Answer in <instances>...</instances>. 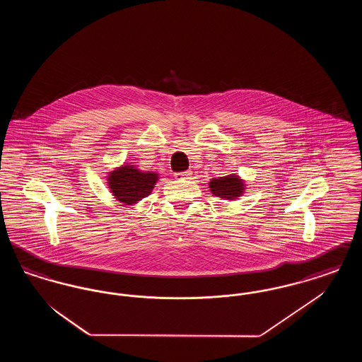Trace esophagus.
I'll return each instance as SVG.
<instances>
[{"label":"esophagus","mask_w":362,"mask_h":362,"mask_svg":"<svg viewBox=\"0 0 362 362\" xmlns=\"http://www.w3.org/2000/svg\"><path fill=\"white\" fill-rule=\"evenodd\" d=\"M192 173L191 171H185V173H175V179L180 180V179H189Z\"/></svg>","instance_id":"1"}]
</instances>
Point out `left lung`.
I'll list each match as a JSON object with an SVG mask.
<instances>
[{
	"label": "left lung",
	"mask_w": 362,
	"mask_h": 362,
	"mask_svg": "<svg viewBox=\"0 0 362 362\" xmlns=\"http://www.w3.org/2000/svg\"><path fill=\"white\" fill-rule=\"evenodd\" d=\"M209 186H210V191L214 195L225 199H236L238 197H240L244 189L243 182L239 179V176H235V175L211 179Z\"/></svg>",
	"instance_id": "8db88e82"
}]
</instances>
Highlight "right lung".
Masks as SVG:
<instances>
[{"label": "right lung", "mask_w": 362, "mask_h": 362, "mask_svg": "<svg viewBox=\"0 0 362 362\" xmlns=\"http://www.w3.org/2000/svg\"><path fill=\"white\" fill-rule=\"evenodd\" d=\"M156 182L157 173H141L133 165H123L108 176V186L112 194L126 205H133L148 197Z\"/></svg>", "instance_id": "obj_1"}]
</instances>
